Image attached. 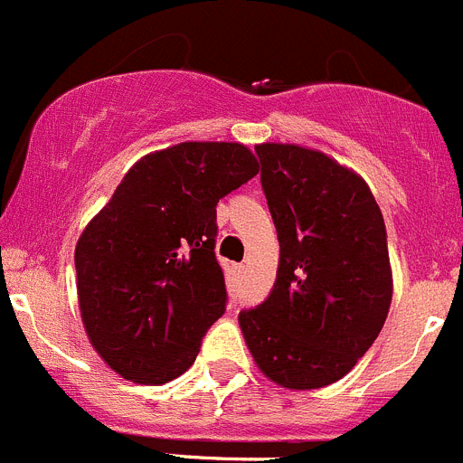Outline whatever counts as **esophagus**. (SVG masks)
I'll return each instance as SVG.
<instances>
[{
  "label": "esophagus",
  "instance_id": "esophagus-1",
  "mask_svg": "<svg viewBox=\"0 0 463 463\" xmlns=\"http://www.w3.org/2000/svg\"><path fill=\"white\" fill-rule=\"evenodd\" d=\"M243 273H245V266L243 264H234V275H239V278H241Z\"/></svg>",
  "mask_w": 463,
  "mask_h": 463
}]
</instances>
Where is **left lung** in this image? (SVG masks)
<instances>
[{
  "instance_id": "left-lung-1",
  "label": "left lung",
  "mask_w": 463,
  "mask_h": 463,
  "mask_svg": "<svg viewBox=\"0 0 463 463\" xmlns=\"http://www.w3.org/2000/svg\"><path fill=\"white\" fill-rule=\"evenodd\" d=\"M279 241L269 298L239 315L254 364L273 383L315 390L349 374L392 300L385 224L360 174L317 148L254 146Z\"/></svg>"
}]
</instances>
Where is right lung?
Listing matches in <instances>:
<instances>
[{
	"instance_id": "1",
	"label": "right lung",
	"mask_w": 463,
	"mask_h": 463,
	"mask_svg": "<svg viewBox=\"0 0 463 463\" xmlns=\"http://www.w3.org/2000/svg\"><path fill=\"white\" fill-rule=\"evenodd\" d=\"M260 163L239 142H181L139 158L75 245L84 330L121 379L163 385L194 363L227 291L215 206Z\"/></svg>"
}]
</instances>
